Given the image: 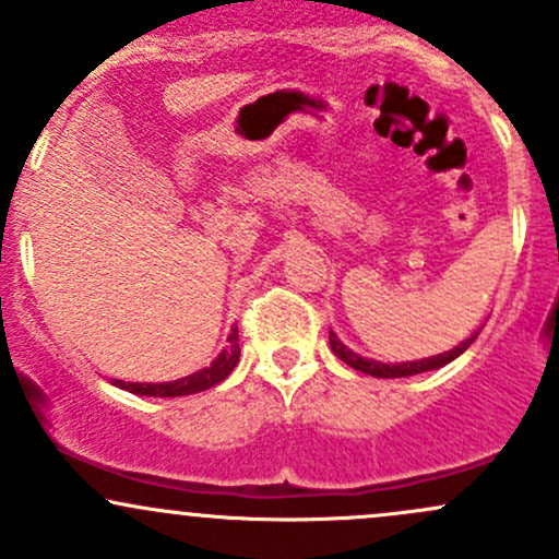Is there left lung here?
I'll use <instances>...</instances> for the list:
<instances>
[{
    "instance_id": "8db88e82",
    "label": "left lung",
    "mask_w": 559,
    "mask_h": 559,
    "mask_svg": "<svg viewBox=\"0 0 559 559\" xmlns=\"http://www.w3.org/2000/svg\"><path fill=\"white\" fill-rule=\"evenodd\" d=\"M474 338H477V333H474L472 338H466L464 344H459V346H455V349H450L445 354H437V357L418 359V362H400V365H386V362H376V359L359 357V354H354L352 349H346V346L341 344L338 338H335V333H330V349L335 352V357L344 359V362L349 365V368L359 370V373H368V376H376V378H405V376L426 373V370H437V368H442V365L453 362V359L459 357V354H464L466 349H469Z\"/></svg>"
}]
</instances>
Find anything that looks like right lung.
<instances>
[{"mask_svg":"<svg viewBox=\"0 0 559 559\" xmlns=\"http://www.w3.org/2000/svg\"><path fill=\"white\" fill-rule=\"evenodd\" d=\"M237 362H239V330L231 328L226 349L215 357V362L210 365V368H202L200 373H191L186 378H178V381H167V383H130V381H114V383H117L119 389H128V392L133 394H143V397H183V394L205 392V389L221 383L234 368H237Z\"/></svg>","mask_w":559,"mask_h":559,"instance_id":"add662e5","label":"right lung"}]
</instances>
